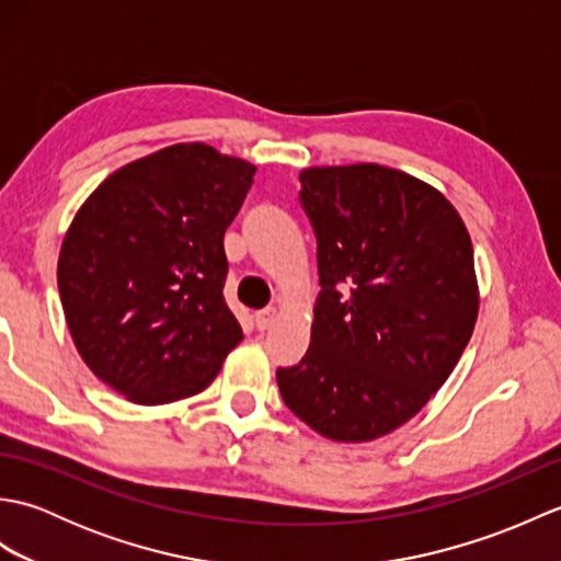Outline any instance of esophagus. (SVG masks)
Segmentation results:
<instances>
[{
  "label": "esophagus",
  "mask_w": 561,
  "mask_h": 561,
  "mask_svg": "<svg viewBox=\"0 0 561 561\" xmlns=\"http://www.w3.org/2000/svg\"><path fill=\"white\" fill-rule=\"evenodd\" d=\"M274 320H277V308H274V306L262 308V311L255 313V323H257L260 330H270Z\"/></svg>",
  "instance_id": "esophagus-1"
}]
</instances>
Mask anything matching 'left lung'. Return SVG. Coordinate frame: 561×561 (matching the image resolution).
<instances>
[{
  "instance_id": "obj_1",
  "label": "left lung",
  "mask_w": 561,
  "mask_h": 561,
  "mask_svg": "<svg viewBox=\"0 0 561 561\" xmlns=\"http://www.w3.org/2000/svg\"><path fill=\"white\" fill-rule=\"evenodd\" d=\"M301 205L318 238L311 347L277 368L287 408L320 436L364 444L432 400L480 311L472 241L436 187L378 163L313 165Z\"/></svg>"
}]
</instances>
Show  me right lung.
I'll return each instance as SVG.
<instances>
[{
    "label": "right lung",
    "mask_w": 561,
    "mask_h": 561,
    "mask_svg": "<svg viewBox=\"0 0 561 561\" xmlns=\"http://www.w3.org/2000/svg\"><path fill=\"white\" fill-rule=\"evenodd\" d=\"M255 165L185 141L123 165L71 219L57 287L75 347L137 404L205 390L243 330L224 301L226 226Z\"/></svg>",
    "instance_id": "add662e5"
}]
</instances>
